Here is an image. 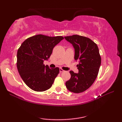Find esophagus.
Segmentation results:
<instances>
[{
	"instance_id": "1",
	"label": "esophagus",
	"mask_w": 122,
	"mask_h": 122,
	"mask_svg": "<svg viewBox=\"0 0 122 122\" xmlns=\"http://www.w3.org/2000/svg\"><path fill=\"white\" fill-rule=\"evenodd\" d=\"M59 71H60V73H62V72H64V70H63L62 69H61V68H60V69H59Z\"/></svg>"
}]
</instances>
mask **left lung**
<instances>
[{"label": "left lung", "instance_id": "8db88e82", "mask_svg": "<svg viewBox=\"0 0 122 122\" xmlns=\"http://www.w3.org/2000/svg\"><path fill=\"white\" fill-rule=\"evenodd\" d=\"M74 49V59L78 61V73L70 71L71 78L66 81L68 90L75 93H81L88 89L94 82L101 64L98 47L89 38L73 35L64 36Z\"/></svg>", "mask_w": 122, "mask_h": 122}]
</instances>
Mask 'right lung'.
Listing matches in <instances>:
<instances>
[{"instance_id": "add662e5", "label": "right lung", "mask_w": 122, "mask_h": 122, "mask_svg": "<svg viewBox=\"0 0 122 122\" xmlns=\"http://www.w3.org/2000/svg\"><path fill=\"white\" fill-rule=\"evenodd\" d=\"M64 39L61 36H48L38 34L26 39L18 50L17 68L26 86L36 92L51 88L59 73V68L51 69L43 64L56 44Z\"/></svg>"}]
</instances>
